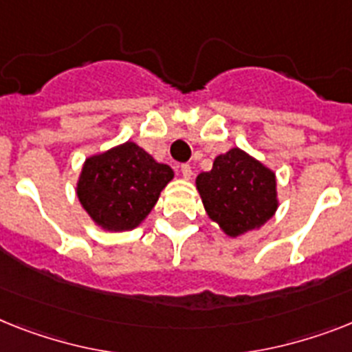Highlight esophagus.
I'll return each instance as SVG.
<instances>
[{
  "label": "esophagus",
  "mask_w": 352,
  "mask_h": 352,
  "mask_svg": "<svg viewBox=\"0 0 352 352\" xmlns=\"http://www.w3.org/2000/svg\"><path fill=\"white\" fill-rule=\"evenodd\" d=\"M179 174H182L185 179H188L190 176H192V167H190L188 164H182L179 165Z\"/></svg>",
  "instance_id": "34e87169"
}]
</instances>
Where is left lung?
Listing matches in <instances>:
<instances>
[{"instance_id": "obj_1", "label": "left lung", "mask_w": 352, "mask_h": 352, "mask_svg": "<svg viewBox=\"0 0 352 352\" xmlns=\"http://www.w3.org/2000/svg\"><path fill=\"white\" fill-rule=\"evenodd\" d=\"M196 185L208 217L232 237L264 225L277 210L275 174L237 147L217 156Z\"/></svg>"}]
</instances>
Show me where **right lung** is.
<instances>
[{"mask_svg": "<svg viewBox=\"0 0 352 352\" xmlns=\"http://www.w3.org/2000/svg\"><path fill=\"white\" fill-rule=\"evenodd\" d=\"M169 165L158 164L133 142L86 160L77 196L91 219L107 230H131L158 201L173 179Z\"/></svg>", "mask_w": 352, "mask_h": 352, "instance_id": "right-lung-1", "label": "right lung"}]
</instances>
